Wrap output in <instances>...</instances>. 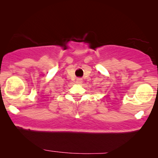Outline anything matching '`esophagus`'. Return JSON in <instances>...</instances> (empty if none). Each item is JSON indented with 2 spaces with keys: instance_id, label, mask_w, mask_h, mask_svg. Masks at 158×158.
<instances>
[{
  "instance_id": "1",
  "label": "esophagus",
  "mask_w": 158,
  "mask_h": 158,
  "mask_svg": "<svg viewBox=\"0 0 158 158\" xmlns=\"http://www.w3.org/2000/svg\"><path fill=\"white\" fill-rule=\"evenodd\" d=\"M82 82H83V80H82L81 78H78V79H77V81H76V83H81Z\"/></svg>"
}]
</instances>
